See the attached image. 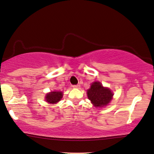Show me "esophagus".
Masks as SVG:
<instances>
[{
	"label": "esophagus",
	"instance_id": "1",
	"mask_svg": "<svg viewBox=\"0 0 154 154\" xmlns=\"http://www.w3.org/2000/svg\"><path fill=\"white\" fill-rule=\"evenodd\" d=\"M79 84H77V85H72V87L73 88H79Z\"/></svg>",
	"mask_w": 154,
	"mask_h": 154
}]
</instances>
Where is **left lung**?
Masks as SVG:
<instances>
[{
	"label": "left lung",
	"instance_id": "obj_1",
	"mask_svg": "<svg viewBox=\"0 0 154 154\" xmlns=\"http://www.w3.org/2000/svg\"><path fill=\"white\" fill-rule=\"evenodd\" d=\"M88 99L91 101L95 107H104L111 101L113 96L109 88L103 87L100 82H95L87 91Z\"/></svg>",
	"mask_w": 154,
	"mask_h": 154
}]
</instances>
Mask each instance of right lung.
I'll list each match as a JSON object with an SVG mask.
<instances>
[{
    "label": "right lung",
    "mask_w": 154,
    "mask_h": 154,
    "mask_svg": "<svg viewBox=\"0 0 154 154\" xmlns=\"http://www.w3.org/2000/svg\"><path fill=\"white\" fill-rule=\"evenodd\" d=\"M63 97V93L60 91L51 92L47 95L46 101L49 103H56L61 100Z\"/></svg>",
    "instance_id": "1"
}]
</instances>
